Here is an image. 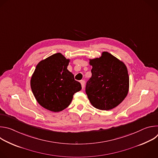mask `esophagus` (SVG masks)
I'll use <instances>...</instances> for the list:
<instances>
[{
    "mask_svg": "<svg viewBox=\"0 0 158 158\" xmlns=\"http://www.w3.org/2000/svg\"><path fill=\"white\" fill-rule=\"evenodd\" d=\"M81 85H82V89H84V86H85V82L82 80V81H81Z\"/></svg>",
    "mask_w": 158,
    "mask_h": 158,
    "instance_id": "1",
    "label": "esophagus"
}]
</instances>
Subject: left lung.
Segmentation results:
<instances>
[{"label": "left lung", "instance_id": "1", "mask_svg": "<svg viewBox=\"0 0 158 158\" xmlns=\"http://www.w3.org/2000/svg\"><path fill=\"white\" fill-rule=\"evenodd\" d=\"M92 76L87 82L85 93L96 108L107 110L121 104L129 91V78L126 65L107 52L89 60Z\"/></svg>", "mask_w": 158, "mask_h": 158}]
</instances>
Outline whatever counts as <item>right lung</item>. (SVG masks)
Returning <instances> with one entry per match:
<instances>
[{"instance_id":"obj_1","label":"right lung","mask_w":158,"mask_h":158,"mask_svg":"<svg viewBox=\"0 0 158 158\" xmlns=\"http://www.w3.org/2000/svg\"><path fill=\"white\" fill-rule=\"evenodd\" d=\"M70 60L56 53L40 61L31 79V87L38 103L48 110L59 112L68 107L73 95L81 91L79 82L67 70Z\"/></svg>"}]
</instances>
